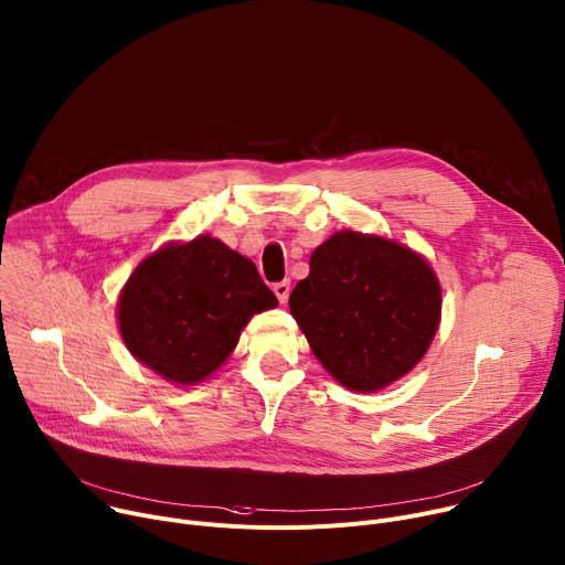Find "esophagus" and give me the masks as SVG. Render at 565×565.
<instances>
[{"instance_id": "esophagus-1", "label": "esophagus", "mask_w": 565, "mask_h": 565, "mask_svg": "<svg viewBox=\"0 0 565 565\" xmlns=\"http://www.w3.org/2000/svg\"><path fill=\"white\" fill-rule=\"evenodd\" d=\"M273 290H275L277 299H279L281 303H286V301H288V295H290V281H288V279H284V281L275 284V286H273Z\"/></svg>"}]
</instances>
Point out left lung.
<instances>
[{"mask_svg": "<svg viewBox=\"0 0 565 565\" xmlns=\"http://www.w3.org/2000/svg\"><path fill=\"white\" fill-rule=\"evenodd\" d=\"M288 303L321 366L347 388L373 393L425 358L443 292L412 248L342 230L315 248Z\"/></svg>", "mask_w": 565, "mask_h": 565, "instance_id": "left-lung-1", "label": "left lung"}]
</instances>
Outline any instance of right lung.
I'll use <instances>...</instances> for the list:
<instances>
[{
	"instance_id": "obj_1",
	"label": "right lung",
	"mask_w": 565,
	"mask_h": 565,
	"mask_svg": "<svg viewBox=\"0 0 565 565\" xmlns=\"http://www.w3.org/2000/svg\"><path fill=\"white\" fill-rule=\"evenodd\" d=\"M275 306L250 259L201 234L136 266L118 297V329L140 364L190 386L230 358L253 315Z\"/></svg>"
}]
</instances>
